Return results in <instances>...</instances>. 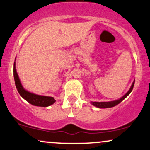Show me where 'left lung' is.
Wrapping results in <instances>:
<instances>
[{
    "mask_svg": "<svg viewBox=\"0 0 150 150\" xmlns=\"http://www.w3.org/2000/svg\"><path fill=\"white\" fill-rule=\"evenodd\" d=\"M134 84H135V81H133V82H132L131 87H130V88L129 90L128 91V92L126 93V94H125V95H123V97L121 98H120L119 99H118V100H115V101H102V102H97V101H94V102H91L92 103V104L93 106H96V107L97 108H111V107H113V106H116V105H118L119 103L121 102L123 100V99H125V98H126L130 94V93L132 92V88H133L134 87Z\"/></svg>",
    "mask_w": 150,
    "mask_h": 150,
    "instance_id": "left-lung-1",
    "label": "left lung"
}]
</instances>
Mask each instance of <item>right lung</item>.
Listing matches in <instances>:
<instances>
[{"label": "right lung", "instance_id": "right-lung-1", "mask_svg": "<svg viewBox=\"0 0 150 150\" xmlns=\"http://www.w3.org/2000/svg\"><path fill=\"white\" fill-rule=\"evenodd\" d=\"M13 75H14L15 86H16V88L18 89L19 94L23 99L28 101L30 104L34 105V106H42V107H46V106H51V105L54 104L56 100L53 97L38 95V94L28 92L24 89L20 80V78H19L18 73H17L16 68H15V62L14 63Z\"/></svg>", "mask_w": 150, "mask_h": 150}]
</instances>
